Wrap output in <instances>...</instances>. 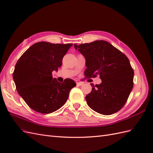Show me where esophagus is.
I'll list each match as a JSON object with an SVG mask.
<instances>
[{
	"instance_id": "esophagus-1",
	"label": "esophagus",
	"mask_w": 153,
	"mask_h": 153,
	"mask_svg": "<svg viewBox=\"0 0 153 153\" xmlns=\"http://www.w3.org/2000/svg\"><path fill=\"white\" fill-rule=\"evenodd\" d=\"M76 83H77V86H81L83 84V82H81V81H78V82H77Z\"/></svg>"
}]
</instances>
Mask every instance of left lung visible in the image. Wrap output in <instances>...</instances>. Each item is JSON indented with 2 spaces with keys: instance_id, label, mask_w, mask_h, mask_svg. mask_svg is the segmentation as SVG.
<instances>
[{
  "instance_id": "8db88e82",
  "label": "left lung",
  "mask_w": 153,
  "mask_h": 153,
  "mask_svg": "<svg viewBox=\"0 0 153 153\" xmlns=\"http://www.w3.org/2000/svg\"><path fill=\"white\" fill-rule=\"evenodd\" d=\"M74 47L85 57V79L100 76L102 81L99 85L91 84L92 91L85 97L88 106L103 115L119 111L127 102L134 85V70L127 57L103 40L74 44Z\"/></svg>"
}]
</instances>
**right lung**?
Here are the masks:
<instances>
[{
	"label": "right lung",
	"instance_id": "add662e5",
	"mask_svg": "<svg viewBox=\"0 0 153 153\" xmlns=\"http://www.w3.org/2000/svg\"><path fill=\"white\" fill-rule=\"evenodd\" d=\"M72 46L38 42L17 62L13 73L16 89L33 111L42 114L56 111L66 103L71 89L76 87L72 79L59 83L52 74L61 67L62 58Z\"/></svg>",
	"mask_w": 153,
	"mask_h": 153
}]
</instances>
